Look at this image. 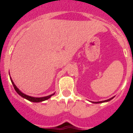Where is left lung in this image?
Returning a JSON list of instances; mask_svg holds the SVG:
<instances>
[{
  "label": "left lung",
  "mask_w": 133,
  "mask_h": 133,
  "mask_svg": "<svg viewBox=\"0 0 133 133\" xmlns=\"http://www.w3.org/2000/svg\"><path fill=\"white\" fill-rule=\"evenodd\" d=\"M112 98H113V97L111 98H109V99L106 100V101H99V102H95V103H104V102H108V101H110L111 99H112Z\"/></svg>",
  "instance_id": "8db88e82"
}]
</instances>
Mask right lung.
<instances>
[{"instance_id":"add662e5","label":"right lung","mask_w":133,"mask_h":133,"mask_svg":"<svg viewBox=\"0 0 133 133\" xmlns=\"http://www.w3.org/2000/svg\"><path fill=\"white\" fill-rule=\"evenodd\" d=\"M10 81H11L12 83V85H13L14 87V89H15V90L16 91V92L18 94V95H20V96H21L22 97H23V98H26V99L29 100V101H31V102H35V103H39V102H42V101H46V100L49 99L50 97H51V96H52V95H55V93L52 94V95H49V96H47V97H40V98H36V97H30V96H28V95H25V94L23 93V92H21V91H20L19 89H18V88L16 87V85L15 84V83H13V81H12L11 78H10Z\"/></svg>"}]
</instances>
